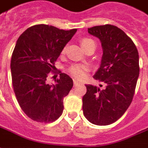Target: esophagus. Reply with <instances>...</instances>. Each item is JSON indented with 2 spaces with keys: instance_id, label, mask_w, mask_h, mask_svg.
Returning a JSON list of instances; mask_svg holds the SVG:
<instances>
[{
  "instance_id": "esophagus-1",
  "label": "esophagus",
  "mask_w": 148,
  "mask_h": 148,
  "mask_svg": "<svg viewBox=\"0 0 148 148\" xmlns=\"http://www.w3.org/2000/svg\"><path fill=\"white\" fill-rule=\"evenodd\" d=\"M74 86H76V85H78V84H80V82H78L76 79H74Z\"/></svg>"
}]
</instances>
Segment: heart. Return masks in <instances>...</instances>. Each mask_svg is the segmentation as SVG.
Here are the masks:
<instances>
[{
    "instance_id": "heart-1",
    "label": "heart",
    "mask_w": 148,
    "mask_h": 148,
    "mask_svg": "<svg viewBox=\"0 0 148 148\" xmlns=\"http://www.w3.org/2000/svg\"><path fill=\"white\" fill-rule=\"evenodd\" d=\"M81 45L85 51H86L87 49L90 48L91 47H96L94 41L89 38H83L81 39ZM64 51L65 49L62 52ZM88 71H89V66L85 64H79V63L72 64L68 68V72L77 79L84 78L86 77Z\"/></svg>"
}]
</instances>
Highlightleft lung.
I'll use <instances>...</instances> for the list:
<instances>
[{
	"label": "left lung",
	"instance_id": "8db88e82",
	"mask_svg": "<svg viewBox=\"0 0 148 148\" xmlns=\"http://www.w3.org/2000/svg\"><path fill=\"white\" fill-rule=\"evenodd\" d=\"M88 32L101 42V62L93 78L106 87L86 85L83 114L92 124L109 125L123 116L133 99L140 74L139 54L132 39L116 26H94Z\"/></svg>",
	"mask_w": 148,
	"mask_h": 148
}]
</instances>
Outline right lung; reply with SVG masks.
<instances>
[{
    "label": "right lung",
    "mask_w": 148,
    "mask_h": 148,
    "mask_svg": "<svg viewBox=\"0 0 148 148\" xmlns=\"http://www.w3.org/2000/svg\"><path fill=\"white\" fill-rule=\"evenodd\" d=\"M76 32L36 24L18 39L11 58L12 86L21 109L33 121L50 123L62 113L63 98L72 89L73 80L62 72L55 85L47 84V78Z\"/></svg>",
    "instance_id": "add662e5"
}]
</instances>
